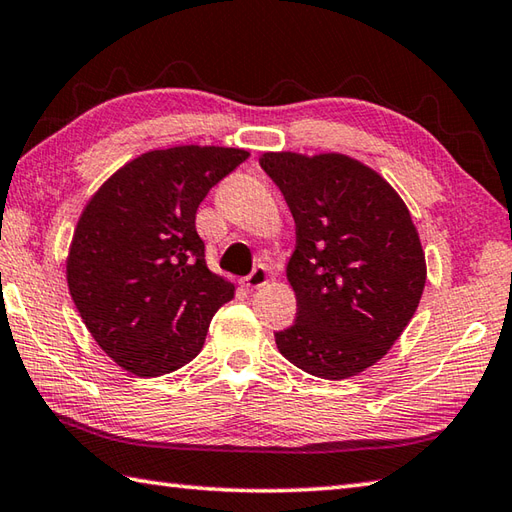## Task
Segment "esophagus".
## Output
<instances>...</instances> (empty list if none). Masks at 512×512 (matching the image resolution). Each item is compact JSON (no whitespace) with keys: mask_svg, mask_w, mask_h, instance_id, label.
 <instances>
[{"mask_svg":"<svg viewBox=\"0 0 512 512\" xmlns=\"http://www.w3.org/2000/svg\"><path fill=\"white\" fill-rule=\"evenodd\" d=\"M248 288H259L264 286L268 282V270L266 266H255L253 270H250V275L244 279Z\"/></svg>","mask_w":512,"mask_h":512,"instance_id":"1","label":"esophagus"}]
</instances>
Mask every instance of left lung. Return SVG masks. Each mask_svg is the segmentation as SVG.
<instances>
[{
  "instance_id": "left-lung-1",
  "label": "left lung",
  "mask_w": 512,
  "mask_h": 512,
  "mask_svg": "<svg viewBox=\"0 0 512 512\" xmlns=\"http://www.w3.org/2000/svg\"><path fill=\"white\" fill-rule=\"evenodd\" d=\"M259 166L297 228L288 262L297 319L275 333L279 353L322 379L362 373L404 333L424 293L426 259L408 208L346 155L266 153Z\"/></svg>"
}]
</instances>
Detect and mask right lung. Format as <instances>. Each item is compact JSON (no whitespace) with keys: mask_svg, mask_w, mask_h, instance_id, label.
<instances>
[{"mask_svg":"<svg viewBox=\"0 0 512 512\" xmlns=\"http://www.w3.org/2000/svg\"><path fill=\"white\" fill-rule=\"evenodd\" d=\"M248 159L242 148L177 146L128 162L84 208L70 246V297L108 357L137 377L173 373L204 346L235 286L210 273L195 215Z\"/></svg>","mask_w":512,"mask_h":512,"instance_id":"right-lung-1","label":"right lung"}]
</instances>
